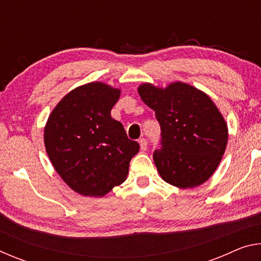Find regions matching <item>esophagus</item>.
I'll return each mask as SVG.
<instances>
[{"label": "esophagus", "instance_id": "34e87169", "mask_svg": "<svg viewBox=\"0 0 261 261\" xmlns=\"http://www.w3.org/2000/svg\"><path fill=\"white\" fill-rule=\"evenodd\" d=\"M139 145H140V149L141 151H146L147 149V140L145 138H141L139 140Z\"/></svg>", "mask_w": 261, "mask_h": 261}]
</instances>
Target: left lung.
Returning a JSON list of instances; mask_svg holds the SVG:
<instances>
[{
  "mask_svg": "<svg viewBox=\"0 0 261 261\" xmlns=\"http://www.w3.org/2000/svg\"><path fill=\"white\" fill-rule=\"evenodd\" d=\"M141 100L155 112L161 146L153 153L163 180L180 189L194 188L218 168L228 143V127L204 92L184 83L165 90L143 84Z\"/></svg>",
  "mask_w": 261,
  "mask_h": 261,
  "instance_id": "left-lung-1",
  "label": "left lung"
}]
</instances>
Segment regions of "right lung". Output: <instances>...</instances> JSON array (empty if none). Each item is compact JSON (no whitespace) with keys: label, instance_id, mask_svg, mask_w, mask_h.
I'll list each match as a JSON object with an SVG mask.
<instances>
[{"label":"right lung","instance_id":"right-lung-1","mask_svg":"<svg viewBox=\"0 0 261 261\" xmlns=\"http://www.w3.org/2000/svg\"><path fill=\"white\" fill-rule=\"evenodd\" d=\"M121 91L103 83L74 88L53 110L45 127L48 156L62 179L83 196L102 197L122 184L139 144L127 138L110 112Z\"/></svg>","mask_w":261,"mask_h":261}]
</instances>
